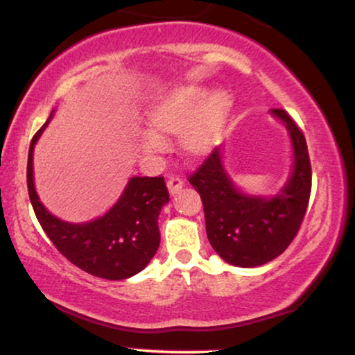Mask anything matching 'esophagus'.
<instances>
[{
    "mask_svg": "<svg viewBox=\"0 0 355 355\" xmlns=\"http://www.w3.org/2000/svg\"><path fill=\"white\" fill-rule=\"evenodd\" d=\"M167 188H168V193H171L172 196L177 194L180 189L183 188V180L178 175H171L167 180Z\"/></svg>",
    "mask_w": 355,
    "mask_h": 355,
    "instance_id": "esophagus-1",
    "label": "esophagus"
}]
</instances>
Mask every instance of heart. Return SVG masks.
<instances>
[{
  "instance_id": "heart-1",
  "label": "heart",
  "mask_w": 355,
  "mask_h": 355,
  "mask_svg": "<svg viewBox=\"0 0 355 355\" xmlns=\"http://www.w3.org/2000/svg\"><path fill=\"white\" fill-rule=\"evenodd\" d=\"M230 111L231 98L225 91L207 94L196 84L168 89L146 111L150 134L144 139V150H159L164 135L182 132L180 146L188 156L207 155L223 135Z\"/></svg>"
}]
</instances>
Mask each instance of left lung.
<instances>
[{"instance_id": "obj_1", "label": "left lung", "mask_w": 355, "mask_h": 355, "mask_svg": "<svg viewBox=\"0 0 355 355\" xmlns=\"http://www.w3.org/2000/svg\"><path fill=\"white\" fill-rule=\"evenodd\" d=\"M271 114L287 127L293 146V171L272 198L239 191L226 173L215 148L189 183L200 194L205 230L214 250L232 266L255 268L277 258L295 239L311 196V161L303 132L285 110Z\"/></svg>"}]
</instances>
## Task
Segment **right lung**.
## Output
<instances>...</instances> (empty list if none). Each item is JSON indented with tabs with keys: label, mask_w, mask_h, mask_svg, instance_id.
<instances>
[{
	"label": "right lung",
	"mask_w": 355,
	"mask_h": 355,
	"mask_svg": "<svg viewBox=\"0 0 355 355\" xmlns=\"http://www.w3.org/2000/svg\"><path fill=\"white\" fill-rule=\"evenodd\" d=\"M36 132L30 144L26 184L41 228L68 261L95 277L123 280L135 276L155 257L161 242L157 216L168 202L162 177H132L113 207L87 223H68L47 211L33 182L35 144L49 124Z\"/></svg>",
	"instance_id": "add662e5"
}]
</instances>
